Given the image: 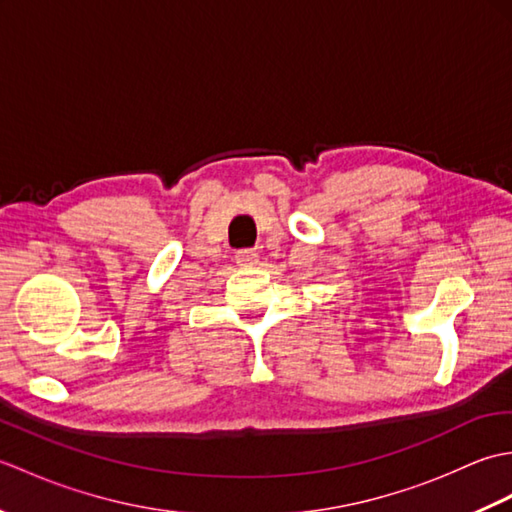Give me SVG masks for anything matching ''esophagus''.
<instances>
[{
    "label": "esophagus",
    "instance_id": "obj_1",
    "mask_svg": "<svg viewBox=\"0 0 512 512\" xmlns=\"http://www.w3.org/2000/svg\"><path fill=\"white\" fill-rule=\"evenodd\" d=\"M235 262L239 266H255L257 264V250L255 248H242L235 253Z\"/></svg>",
    "mask_w": 512,
    "mask_h": 512
}]
</instances>
